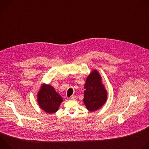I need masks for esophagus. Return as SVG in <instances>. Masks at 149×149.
Returning <instances> with one entry per match:
<instances>
[{
	"instance_id": "1",
	"label": "esophagus",
	"mask_w": 149,
	"mask_h": 149,
	"mask_svg": "<svg viewBox=\"0 0 149 149\" xmlns=\"http://www.w3.org/2000/svg\"><path fill=\"white\" fill-rule=\"evenodd\" d=\"M77 98V97L75 95H73L70 97V100H75Z\"/></svg>"
}]
</instances>
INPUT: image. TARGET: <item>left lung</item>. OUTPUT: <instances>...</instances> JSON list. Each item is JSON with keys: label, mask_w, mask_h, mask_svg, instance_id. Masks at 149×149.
Instances as JSON below:
<instances>
[{"label": "left lung", "mask_w": 149, "mask_h": 149, "mask_svg": "<svg viewBox=\"0 0 149 149\" xmlns=\"http://www.w3.org/2000/svg\"><path fill=\"white\" fill-rule=\"evenodd\" d=\"M84 102L90 111L97 110L107 100V91L101 82V77L96 70L87 77L84 86Z\"/></svg>", "instance_id": "1"}]
</instances>
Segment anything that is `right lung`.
Returning <instances> with one entry per match:
<instances>
[{
    "instance_id": "right-lung-1",
    "label": "right lung",
    "mask_w": 149,
    "mask_h": 149,
    "mask_svg": "<svg viewBox=\"0 0 149 149\" xmlns=\"http://www.w3.org/2000/svg\"><path fill=\"white\" fill-rule=\"evenodd\" d=\"M63 101L61 95L49 85H44L38 94V102L40 108L48 113H54Z\"/></svg>"
}]
</instances>
